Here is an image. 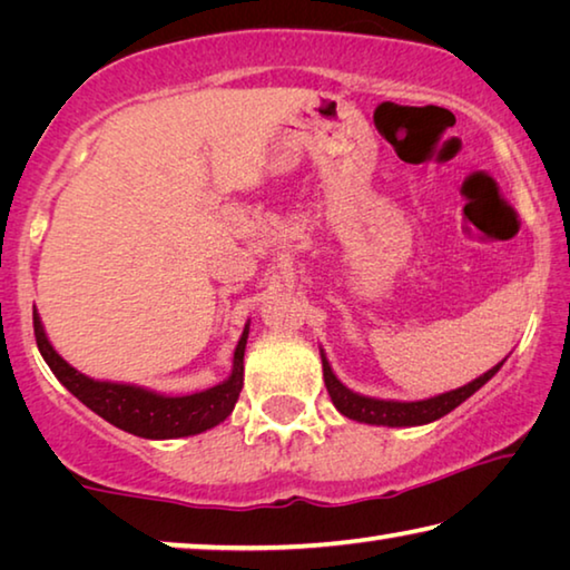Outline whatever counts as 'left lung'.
<instances>
[{
	"mask_svg": "<svg viewBox=\"0 0 570 570\" xmlns=\"http://www.w3.org/2000/svg\"><path fill=\"white\" fill-rule=\"evenodd\" d=\"M322 366H324V384L326 392L334 402V407L340 410L344 417L366 422V424H384V428H414V424H428L440 417H445L458 404L465 402L470 394H475L482 384L495 377V372L503 366V362L495 364L493 370L480 374L478 380L468 382L465 387L450 390L445 394H438V397L420 400V402H397V400H377V397H364V394H356L350 387L336 380L332 372L330 360H326L322 352Z\"/></svg>",
	"mask_w": 570,
	"mask_h": 570,
	"instance_id": "left-lung-1",
	"label": "left lung"
}]
</instances>
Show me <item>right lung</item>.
I'll list each match as a JSON object with an SVG mask.
<instances>
[{
    "label": "right lung",
    "mask_w": 570,
    "mask_h": 570,
    "mask_svg": "<svg viewBox=\"0 0 570 570\" xmlns=\"http://www.w3.org/2000/svg\"><path fill=\"white\" fill-rule=\"evenodd\" d=\"M32 320L37 346H40L42 360L50 366L55 377L60 380L85 407H90L95 414H100L102 420H108L115 428H120L125 432H130V435L146 440H173L198 435V432L216 428V424L224 422L228 414L234 412L240 387H244V352L248 340V324L244 326V334H240V340L236 344L234 370H230L228 380L204 392L170 397V394L135 387V384L100 382L88 377V374L77 372L72 364H67L62 356L55 352V346L47 340L37 308Z\"/></svg>",
    "instance_id": "obj_1"
}]
</instances>
